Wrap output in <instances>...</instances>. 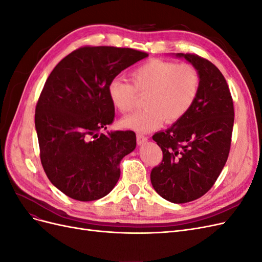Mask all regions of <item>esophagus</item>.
<instances>
[{
    "label": "esophagus",
    "instance_id": "34e87169",
    "mask_svg": "<svg viewBox=\"0 0 262 262\" xmlns=\"http://www.w3.org/2000/svg\"><path fill=\"white\" fill-rule=\"evenodd\" d=\"M137 142H138L139 145H142V144L146 143L147 138L144 137V136H142V134H138V136H137Z\"/></svg>",
    "mask_w": 262,
    "mask_h": 262
}]
</instances>
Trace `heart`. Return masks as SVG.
Here are the masks:
<instances>
[{
	"instance_id": "1",
	"label": "heart",
	"mask_w": 262,
	"mask_h": 262,
	"mask_svg": "<svg viewBox=\"0 0 262 262\" xmlns=\"http://www.w3.org/2000/svg\"><path fill=\"white\" fill-rule=\"evenodd\" d=\"M132 85L115 78L108 85V96L120 113H129L136 106L137 93L145 94L144 109L124 117L120 124L125 129L146 133L160 126L164 119L178 121L192 107L200 91L198 70L188 63L149 60L130 74Z\"/></svg>"
}]
</instances>
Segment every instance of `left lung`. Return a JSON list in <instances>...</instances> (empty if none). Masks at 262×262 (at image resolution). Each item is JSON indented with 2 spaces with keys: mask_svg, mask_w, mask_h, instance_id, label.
Masks as SVG:
<instances>
[{
  "mask_svg": "<svg viewBox=\"0 0 262 262\" xmlns=\"http://www.w3.org/2000/svg\"><path fill=\"white\" fill-rule=\"evenodd\" d=\"M200 74L198 97L189 112L153 140L163 161L150 171L155 191L172 203L193 201L207 193L227 161L234 125V105L221 71L199 55L176 53Z\"/></svg>",
  "mask_w": 262,
  "mask_h": 262,
  "instance_id": "8db88e82",
  "label": "left lung"
}]
</instances>
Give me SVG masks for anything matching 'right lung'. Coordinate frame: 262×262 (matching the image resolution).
<instances>
[{
  "label": "right lung",
  "instance_id": "obj_1",
  "mask_svg": "<svg viewBox=\"0 0 262 262\" xmlns=\"http://www.w3.org/2000/svg\"><path fill=\"white\" fill-rule=\"evenodd\" d=\"M147 53L116 47H83L62 59L36 106L40 160L51 184L78 201L107 195L122 158L137 146L132 131L98 133L114 121L108 85Z\"/></svg>",
  "mask_w": 262,
  "mask_h": 262
}]
</instances>
